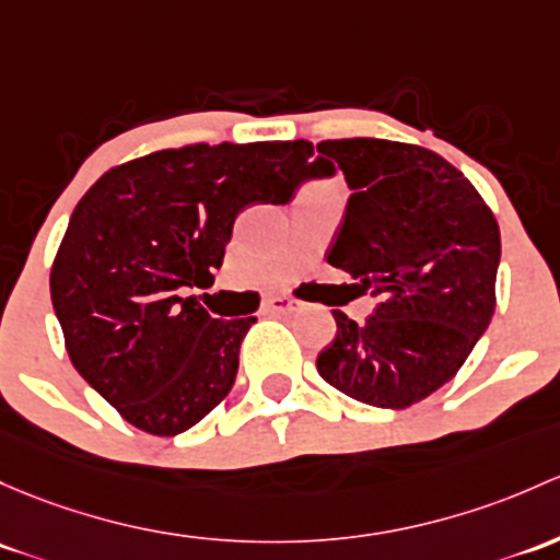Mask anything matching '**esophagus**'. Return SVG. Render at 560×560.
I'll use <instances>...</instances> for the list:
<instances>
[{"label":"esophagus","instance_id":"obj_1","mask_svg":"<svg viewBox=\"0 0 560 560\" xmlns=\"http://www.w3.org/2000/svg\"><path fill=\"white\" fill-rule=\"evenodd\" d=\"M298 308H300V300L292 295H273V298L265 300V311H268V314H276V316L292 314V311H298Z\"/></svg>","mask_w":560,"mask_h":560}]
</instances>
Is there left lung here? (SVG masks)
Returning <instances> with one entry per match:
<instances>
[{"mask_svg": "<svg viewBox=\"0 0 560 560\" xmlns=\"http://www.w3.org/2000/svg\"><path fill=\"white\" fill-rule=\"evenodd\" d=\"M311 176L343 172L351 198L327 262L378 305L316 359L329 386L373 408H410L448 384L497 308V217L438 152L386 139L316 144Z\"/></svg>", "mask_w": 560, "mask_h": 560, "instance_id": "8db88e82", "label": "left lung"}]
</instances>
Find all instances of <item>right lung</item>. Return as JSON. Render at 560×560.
Masks as SVG:
<instances>
[{
  "mask_svg": "<svg viewBox=\"0 0 560 560\" xmlns=\"http://www.w3.org/2000/svg\"><path fill=\"white\" fill-rule=\"evenodd\" d=\"M308 141L187 144L109 168L72 211L50 270L69 359L128 423L196 427L231 392L255 316L214 319L187 287L214 281L233 222L287 203Z\"/></svg>",
  "mask_w": 560,
  "mask_h": 560,
  "instance_id": "add662e5",
  "label": "right lung"
}]
</instances>
